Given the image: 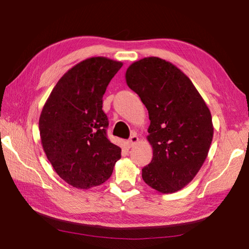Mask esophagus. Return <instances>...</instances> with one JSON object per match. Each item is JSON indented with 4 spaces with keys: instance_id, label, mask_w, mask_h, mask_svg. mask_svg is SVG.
Returning <instances> with one entry per match:
<instances>
[{
    "instance_id": "obj_1",
    "label": "esophagus",
    "mask_w": 249,
    "mask_h": 249,
    "mask_svg": "<svg viewBox=\"0 0 249 249\" xmlns=\"http://www.w3.org/2000/svg\"><path fill=\"white\" fill-rule=\"evenodd\" d=\"M137 142H138V137L136 136V135H133V136H130L129 140L126 142V145H127L130 148V147H133Z\"/></svg>"
}]
</instances>
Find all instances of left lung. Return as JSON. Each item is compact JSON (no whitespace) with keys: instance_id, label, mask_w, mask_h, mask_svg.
<instances>
[{"instance_id":"1","label":"left lung","mask_w":249,"mask_h":249,"mask_svg":"<svg viewBox=\"0 0 249 249\" xmlns=\"http://www.w3.org/2000/svg\"><path fill=\"white\" fill-rule=\"evenodd\" d=\"M126 83L148 109L147 140L153 159L142 180L161 193H174L195 178L208 157L212 116L191 80L169 61L141 59L126 70Z\"/></svg>"}]
</instances>
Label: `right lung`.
<instances>
[{
    "label": "right lung",
    "mask_w": 249,
    "mask_h": 249,
    "mask_svg": "<svg viewBox=\"0 0 249 249\" xmlns=\"http://www.w3.org/2000/svg\"><path fill=\"white\" fill-rule=\"evenodd\" d=\"M123 64L105 57L86 59L62 75L39 117L41 145L67 183L90 189L104 183L121 158L108 141L103 94Z\"/></svg>",
    "instance_id": "obj_1"
}]
</instances>
